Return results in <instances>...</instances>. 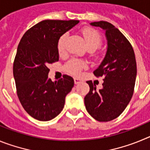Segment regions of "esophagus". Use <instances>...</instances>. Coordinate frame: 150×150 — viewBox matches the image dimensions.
<instances>
[{
    "instance_id": "obj_1",
    "label": "esophagus",
    "mask_w": 150,
    "mask_h": 150,
    "mask_svg": "<svg viewBox=\"0 0 150 150\" xmlns=\"http://www.w3.org/2000/svg\"><path fill=\"white\" fill-rule=\"evenodd\" d=\"M74 79V83H75V84H79V83H81V79H79V78L75 77Z\"/></svg>"
}]
</instances>
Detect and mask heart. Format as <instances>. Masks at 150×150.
I'll return each mask as SVG.
<instances>
[{
  "label": "heart",
  "instance_id": "b5f03b06",
  "mask_svg": "<svg viewBox=\"0 0 150 150\" xmlns=\"http://www.w3.org/2000/svg\"><path fill=\"white\" fill-rule=\"evenodd\" d=\"M84 39L86 43L87 47L88 49L96 50L100 46L102 43V38L100 33L98 30L91 28H85L82 30ZM67 38V33H64L61 35L57 42V49L60 55L65 52V42ZM87 64L84 61L77 59H72L66 63L64 65V70L70 74L77 76L80 74V71L85 67H86Z\"/></svg>",
  "mask_w": 150,
  "mask_h": 150
}]
</instances>
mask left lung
<instances>
[{"instance_id":"8db88e82","label":"left lung","mask_w":150,"mask_h":150,"mask_svg":"<svg viewBox=\"0 0 150 150\" xmlns=\"http://www.w3.org/2000/svg\"><path fill=\"white\" fill-rule=\"evenodd\" d=\"M105 30L107 49L105 57L94 71L103 78V88L97 90L91 81H87L89 92L84 98L88 112L99 122L114 120L126 108L134 93L137 76L134 52L127 38L110 22L90 23Z\"/></svg>"}]
</instances>
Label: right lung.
Wrapping results in <instances>:
<instances>
[{
  "label": "right lung",
  "mask_w": 150,
  "mask_h": 150,
  "mask_svg": "<svg viewBox=\"0 0 150 150\" xmlns=\"http://www.w3.org/2000/svg\"><path fill=\"white\" fill-rule=\"evenodd\" d=\"M79 22L43 20L28 30L19 42L13 63L17 95L24 109L36 120L56 117L74 87V79L67 75L52 81L48 67L59 61V38Z\"/></svg>",
  "instance_id": "add662e5"
}]
</instances>
